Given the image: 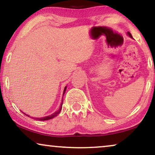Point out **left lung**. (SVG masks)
Wrapping results in <instances>:
<instances>
[{
    "label": "left lung",
    "instance_id": "1",
    "mask_svg": "<svg viewBox=\"0 0 155 155\" xmlns=\"http://www.w3.org/2000/svg\"><path fill=\"white\" fill-rule=\"evenodd\" d=\"M128 35L129 36V37H131V38H133V37H132V35H131V34L130 33V32H129V31H128Z\"/></svg>",
    "mask_w": 155,
    "mask_h": 155
}]
</instances>
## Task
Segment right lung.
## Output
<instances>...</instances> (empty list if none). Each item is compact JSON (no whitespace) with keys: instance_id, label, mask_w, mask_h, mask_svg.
<instances>
[{"instance_id":"1","label":"right lung","mask_w":155,"mask_h":155,"mask_svg":"<svg viewBox=\"0 0 155 155\" xmlns=\"http://www.w3.org/2000/svg\"><path fill=\"white\" fill-rule=\"evenodd\" d=\"M66 87H65V89H64V91H63V94H65V90H66ZM63 101V99H62V102H61V107H60V108H59L58 111H57L56 112H55V113L52 114L51 115H49V116H45V117H43V118H35V120H46L51 119V118H54L55 117V116H56L57 115H58V114L59 113H60L61 110V109H62ZM27 116H29H29H28V115H27ZM31 118H32V117H31Z\"/></svg>"}]
</instances>
